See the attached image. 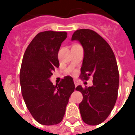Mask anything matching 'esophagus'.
I'll return each instance as SVG.
<instances>
[{"instance_id": "esophagus-1", "label": "esophagus", "mask_w": 135, "mask_h": 135, "mask_svg": "<svg viewBox=\"0 0 135 135\" xmlns=\"http://www.w3.org/2000/svg\"><path fill=\"white\" fill-rule=\"evenodd\" d=\"M74 84H75V87H76V86H77V85H78V82L76 80H74Z\"/></svg>"}]
</instances>
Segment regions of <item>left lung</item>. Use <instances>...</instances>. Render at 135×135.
Instances as JSON below:
<instances>
[{
    "label": "left lung",
    "mask_w": 135,
    "mask_h": 135,
    "mask_svg": "<svg viewBox=\"0 0 135 135\" xmlns=\"http://www.w3.org/2000/svg\"><path fill=\"white\" fill-rule=\"evenodd\" d=\"M72 41H78L83 47L84 57L80 78H93V85L76 90L83 94L79 109L84 123L97 126L107 119L114 107L118 97L119 73L112 49L102 37L90 29L74 33Z\"/></svg>",
    "instance_id": "8db88e82"
}]
</instances>
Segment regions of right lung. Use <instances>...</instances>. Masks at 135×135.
<instances>
[{"label":"right lung","instance_id":"obj_1","mask_svg":"<svg viewBox=\"0 0 135 135\" xmlns=\"http://www.w3.org/2000/svg\"><path fill=\"white\" fill-rule=\"evenodd\" d=\"M66 37L65 31L39 33L22 59L20 75L22 97L33 118L44 126L57 125L62 120L75 90L71 76L64 77L56 86L50 80L53 71L59 66L58 52Z\"/></svg>","mask_w":135,"mask_h":135}]
</instances>
